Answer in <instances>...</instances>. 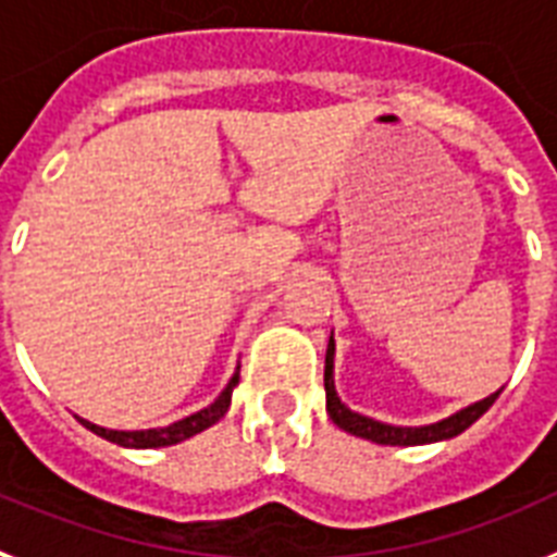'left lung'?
I'll list each match as a JSON object with an SVG mask.
<instances>
[{
    "label": "left lung",
    "mask_w": 557,
    "mask_h": 557,
    "mask_svg": "<svg viewBox=\"0 0 557 557\" xmlns=\"http://www.w3.org/2000/svg\"><path fill=\"white\" fill-rule=\"evenodd\" d=\"M504 389V387H500ZM495 389L493 395H486L481 401L463 407V410L453 412V416L441 418L435 424H421V426H395L387 421H375L370 416L350 410L347 404L335 393V338L330 335L327 344V358H324V393H327V416L333 418V424L344 433L356 435V438L372 441V444H384V447H418V444H435V441H447L461 435L467 426H472L478 418L484 416L500 395Z\"/></svg>",
    "instance_id": "8db88e82"
}]
</instances>
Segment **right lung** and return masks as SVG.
Masks as SVG:
<instances>
[{"mask_svg": "<svg viewBox=\"0 0 557 557\" xmlns=\"http://www.w3.org/2000/svg\"><path fill=\"white\" fill-rule=\"evenodd\" d=\"M238 370L230 375L227 387L219 393L213 404H207L205 410L193 412L187 418H178L173 424L168 426H150V430H110V426H99L94 421H87V418L76 416L82 426H87L90 433H96L99 438L110 441V444H119V447H127V449H156V447H173V444H182V441L193 438V435L205 433L207 426H213L219 418H224V412L230 410V401H233V389L238 384Z\"/></svg>", "mask_w": 557, "mask_h": 557, "instance_id": "1", "label": "right lung"}]
</instances>
